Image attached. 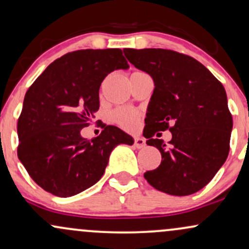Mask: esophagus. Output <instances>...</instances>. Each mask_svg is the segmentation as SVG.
<instances>
[{
	"label": "esophagus",
	"instance_id": "obj_1",
	"mask_svg": "<svg viewBox=\"0 0 249 249\" xmlns=\"http://www.w3.org/2000/svg\"><path fill=\"white\" fill-rule=\"evenodd\" d=\"M145 145H146V142H145L144 138H142V137H136L134 138V146L137 148L145 147Z\"/></svg>",
	"mask_w": 249,
	"mask_h": 249
}]
</instances>
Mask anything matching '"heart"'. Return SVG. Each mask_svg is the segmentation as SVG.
Instances as JSON below:
<instances>
[{"instance_id": "heart-1", "label": "heart", "mask_w": 249, "mask_h": 249, "mask_svg": "<svg viewBox=\"0 0 249 249\" xmlns=\"http://www.w3.org/2000/svg\"><path fill=\"white\" fill-rule=\"evenodd\" d=\"M134 73L138 72H133L132 75H134ZM111 118L123 128L132 130V128L136 127L137 123L139 121V113L137 111H134L133 108L119 107L113 111L112 115H111Z\"/></svg>"}]
</instances>
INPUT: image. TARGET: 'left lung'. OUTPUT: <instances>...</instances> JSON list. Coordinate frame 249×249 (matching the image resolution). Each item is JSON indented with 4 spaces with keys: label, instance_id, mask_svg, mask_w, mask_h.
Instances as JSON below:
<instances>
[{
    "label": "left lung",
    "instance_id": "8db88e82",
    "mask_svg": "<svg viewBox=\"0 0 249 249\" xmlns=\"http://www.w3.org/2000/svg\"><path fill=\"white\" fill-rule=\"evenodd\" d=\"M137 69L152 77L146 144L161 153L158 168L145 172L148 184L171 196H190L205 187L230 152L233 119L225 88L192 57L165 49H124ZM170 128L169 145L153 139Z\"/></svg>",
    "mask_w": 249,
    "mask_h": 249
}]
</instances>
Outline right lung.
Returning <instances> with one entry per match:
<instances>
[{"instance_id":"right-lung-1","label":"right lung","mask_w":249,"mask_h":249,"mask_svg":"<svg viewBox=\"0 0 249 249\" xmlns=\"http://www.w3.org/2000/svg\"><path fill=\"white\" fill-rule=\"evenodd\" d=\"M128 67L121 49L73 51L51 63L27 91L17 156L43 190L63 198L83 192L102 178L117 145L133 144L112 125L90 141L81 134L99 108L105 77Z\"/></svg>"}]
</instances>
